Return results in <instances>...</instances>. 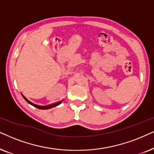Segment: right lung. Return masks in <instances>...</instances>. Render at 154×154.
Masks as SVG:
<instances>
[{
    "instance_id": "obj_1",
    "label": "right lung",
    "mask_w": 154,
    "mask_h": 154,
    "mask_svg": "<svg viewBox=\"0 0 154 154\" xmlns=\"http://www.w3.org/2000/svg\"><path fill=\"white\" fill-rule=\"evenodd\" d=\"M22 96H23V98H24V100L27 102L28 103H29L30 105H32L33 106H34V107L36 108H38V109H42V110H47V109H50V108H54L56 107V106L60 105V104L62 103L63 101H60L59 102H57V103H53V104H50V105H48V106H38V105H36V104H34L32 103V102L29 101V100L26 98L25 96H24L23 94H22Z\"/></svg>"
}]
</instances>
